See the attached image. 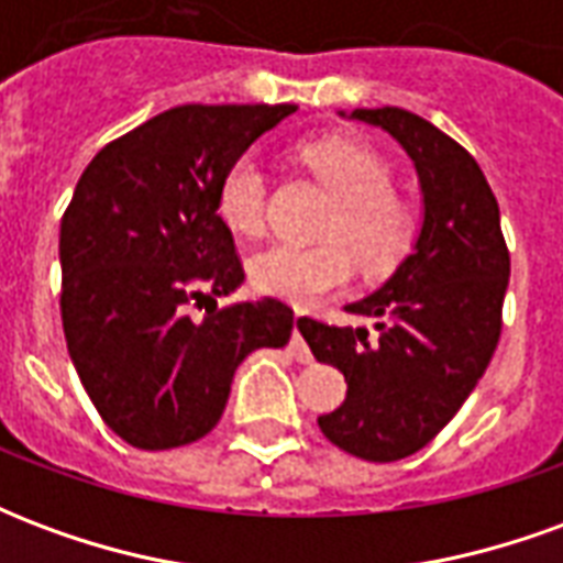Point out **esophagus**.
<instances>
[{
    "mask_svg": "<svg viewBox=\"0 0 563 563\" xmlns=\"http://www.w3.org/2000/svg\"><path fill=\"white\" fill-rule=\"evenodd\" d=\"M307 325V317L305 313H295V325H292V353L298 362H313V355H310V350H307L305 343V334H301V329Z\"/></svg>",
    "mask_w": 563,
    "mask_h": 563,
    "instance_id": "1",
    "label": "esophagus"
}]
</instances>
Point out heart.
<instances>
[{
    "label": "heart",
    "mask_w": 563,
    "mask_h": 563,
    "mask_svg": "<svg viewBox=\"0 0 563 563\" xmlns=\"http://www.w3.org/2000/svg\"><path fill=\"white\" fill-rule=\"evenodd\" d=\"M295 159L334 196L322 234L313 246L271 244L250 258V280L258 292L298 307L317 305L343 289L355 258L367 274L395 268L416 238L413 201L391 186L389 162L350 139H307ZM268 174L256 153H241L222 172L217 213L234 234L253 238L265 229Z\"/></svg>",
    "instance_id": "heart-1"
}]
</instances>
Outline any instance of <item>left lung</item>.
Instances as JSON below:
<instances>
[{"label":"left lung","instance_id":"left-lung-1","mask_svg":"<svg viewBox=\"0 0 563 563\" xmlns=\"http://www.w3.org/2000/svg\"><path fill=\"white\" fill-rule=\"evenodd\" d=\"M413 159L422 186V229L398 271L350 313L367 329L307 317L317 362L346 379V401L319 416L334 446L365 461H398L428 446L476 389L500 341L509 250L483 168L459 141L404 108H355Z\"/></svg>","mask_w":563,"mask_h":563}]
</instances>
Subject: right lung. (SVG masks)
Here are the masks:
<instances>
[{
	"label": "right lung",
	"mask_w": 563,
	"mask_h": 563,
	"mask_svg": "<svg viewBox=\"0 0 563 563\" xmlns=\"http://www.w3.org/2000/svg\"><path fill=\"white\" fill-rule=\"evenodd\" d=\"M295 104H180L104 144L59 225L63 331L104 424L135 449L213 431L238 365L292 334V307L189 310L244 283L217 213L222 172ZM217 305V301H213Z\"/></svg>",
	"instance_id": "right-lung-1"
}]
</instances>
